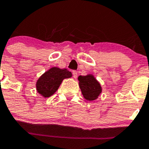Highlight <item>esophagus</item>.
I'll return each mask as SVG.
<instances>
[{"label":"esophagus","instance_id":"obj_1","mask_svg":"<svg viewBox=\"0 0 149 149\" xmlns=\"http://www.w3.org/2000/svg\"><path fill=\"white\" fill-rule=\"evenodd\" d=\"M72 73H73V78H74V79H76V78L78 77V73H77V71H76V70H73V72H72Z\"/></svg>","mask_w":149,"mask_h":149}]
</instances>
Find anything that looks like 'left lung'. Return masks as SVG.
<instances>
[{"label":"left lung","instance_id":"1","mask_svg":"<svg viewBox=\"0 0 149 149\" xmlns=\"http://www.w3.org/2000/svg\"><path fill=\"white\" fill-rule=\"evenodd\" d=\"M78 79L79 81V87L84 97L89 101L97 99L98 96L102 92V87L93 75L79 76Z\"/></svg>","mask_w":149,"mask_h":149}]
</instances>
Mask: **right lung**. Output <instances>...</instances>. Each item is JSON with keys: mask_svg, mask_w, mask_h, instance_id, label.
<instances>
[{"mask_svg": "<svg viewBox=\"0 0 149 149\" xmlns=\"http://www.w3.org/2000/svg\"><path fill=\"white\" fill-rule=\"evenodd\" d=\"M71 76V72L67 69L52 68L38 79L36 82L37 92L44 97H49L57 92L63 79Z\"/></svg>", "mask_w": 149, "mask_h": 149, "instance_id": "right-lung-1", "label": "right lung"}]
</instances>
